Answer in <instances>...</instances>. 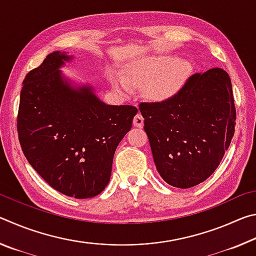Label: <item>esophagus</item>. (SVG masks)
Wrapping results in <instances>:
<instances>
[{"label":"esophagus","instance_id":"esophagus-1","mask_svg":"<svg viewBox=\"0 0 256 256\" xmlns=\"http://www.w3.org/2000/svg\"><path fill=\"white\" fill-rule=\"evenodd\" d=\"M144 118H142L141 114H136L133 118V125L136 128H142L144 126Z\"/></svg>","mask_w":256,"mask_h":256}]
</instances>
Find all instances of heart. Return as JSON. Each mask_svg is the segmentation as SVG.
<instances>
[{
  "instance_id": "1",
  "label": "heart",
  "mask_w": 256,
  "mask_h": 256,
  "mask_svg": "<svg viewBox=\"0 0 256 256\" xmlns=\"http://www.w3.org/2000/svg\"><path fill=\"white\" fill-rule=\"evenodd\" d=\"M190 73L192 66L188 60L154 58L133 64L126 70L125 79L115 76L112 86L123 92H128L131 86H144V94L151 100L166 102L180 92Z\"/></svg>"
}]
</instances>
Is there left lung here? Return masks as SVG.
Masks as SVG:
<instances>
[{
    "mask_svg": "<svg viewBox=\"0 0 256 256\" xmlns=\"http://www.w3.org/2000/svg\"><path fill=\"white\" fill-rule=\"evenodd\" d=\"M156 168L174 188H188L214 174L235 133L232 81L220 68L196 73L170 100L141 102Z\"/></svg>",
    "mask_w": 256,
    "mask_h": 256,
    "instance_id": "8db88e82",
    "label": "left lung"
}]
</instances>
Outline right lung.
<instances>
[{
    "label": "right lung",
    "mask_w": 256,
    "mask_h": 256,
    "mask_svg": "<svg viewBox=\"0 0 256 256\" xmlns=\"http://www.w3.org/2000/svg\"><path fill=\"white\" fill-rule=\"evenodd\" d=\"M71 60L53 52L26 76L16 126L24 154L42 180L68 196L88 198L107 186L138 110L106 105L89 84L72 86L60 70Z\"/></svg>",
    "instance_id": "add662e5"
}]
</instances>
